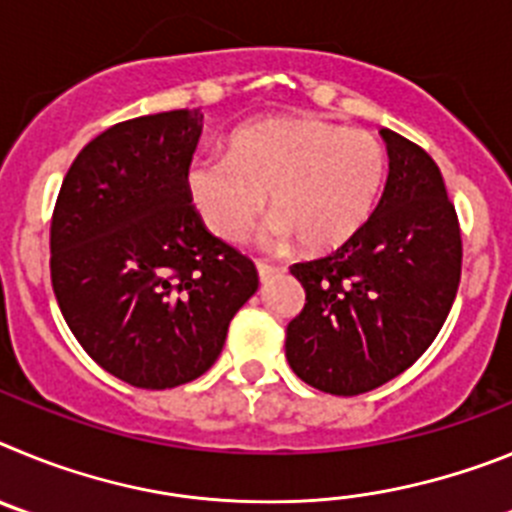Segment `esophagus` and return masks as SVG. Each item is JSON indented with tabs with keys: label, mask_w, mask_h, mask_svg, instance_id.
<instances>
[{
	"label": "esophagus",
	"mask_w": 512,
	"mask_h": 512,
	"mask_svg": "<svg viewBox=\"0 0 512 512\" xmlns=\"http://www.w3.org/2000/svg\"><path fill=\"white\" fill-rule=\"evenodd\" d=\"M256 269H259V279L266 284V282H271V279L277 277L279 266L269 264V261H256Z\"/></svg>",
	"instance_id": "1"
}]
</instances>
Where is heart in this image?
<instances>
[{"mask_svg": "<svg viewBox=\"0 0 512 512\" xmlns=\"http://www.w3.org/2000/svg\"><path fill=\"white\" fill-rule=\"evenodd\" d=\"M387 179V153L366 130L318 117H279L233 135L228 156L194 158L187 192L212 235L241 241L266 205L269 235H295L310 253L343 246L369 223Z\"/></svg>", "mask_w": 512, "mask_h": 512, "instance_id": "b5f03b06", "label": "heart"}]
</instances>
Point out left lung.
<instances>
[{"instance_id":"8db88e82","label":"left lung","mask_w":512,"mask_h":512,"mask_svg":"<svg viewBox=\"0 0 512 512\" xmlns=\"http://www.w3.org/2000/svg\"><path fill=\"white\" fill-rule=\"evenodd\" d=\"M390 174L369 223L328 256L292 264L305 307L287 325L292 372L354 397L413 366L449 318L461 279V230L436 161L382 130Z\"/></svg>"}]
</instances>
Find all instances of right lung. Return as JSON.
Listing matches in <instances>:
<instances>
[{"mask_svg": "<svg viewBox=\"0 0 512 512\" xmlns=\"http://www.w3.org/2000/svg\"><path fill=\"white\" fill-rule=\"evenodd\" d=\"M200 135V110L117 122L81 148L53 207L63 320L104 372L143 390L205 374L259 289L253 261L215 238L189 200Z\"/></svg>", "mask_w": 512, "mask_h": 512, "instance_id": "1", "label": "right lung"}]
</instances>
